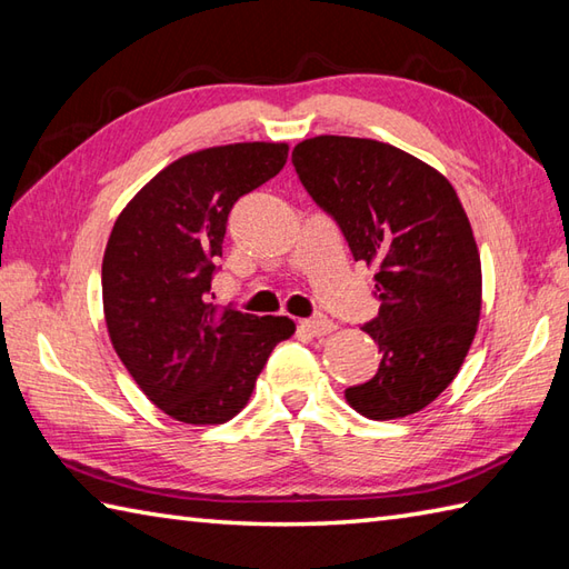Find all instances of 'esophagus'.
Wrapping results in <instances>:
<instances>
[{
	"mask_svg": "<svg viewBox=\"0 0 569 569\" xmlns=\"http://www.w3.org/2000/svg\"><path fill=\"white\" fill-rule=\"evenodd\" d=\"M301 331H307L309 336H328L336 331V323L331 319L326 317H319V319H305L299 323Z\"/></svg>",
	"mask_w": 569,
	"mask_h": 569,
	"instance_id": "obj_1",
	"label": "esophagus"
}]
</instances>
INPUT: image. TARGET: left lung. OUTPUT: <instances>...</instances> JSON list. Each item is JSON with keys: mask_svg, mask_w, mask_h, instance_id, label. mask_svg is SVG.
<instances>
[{"mask_svg": "<svg viewBox=\"0 0 569 569\" xmlns=\"http://www.w3.org/2000/svg\"><path fill=\"white\" fill-rule=\"evenodd\" d=\"M301 184L338 221L352 258L375 270L382 309L362 326L380 370L348 387L365 419L419 413L456 375L482 313V262L443 172L372 138L313 136L295 146Z\"/></svg>", "mask_w": 569, "mask_h": 569, "instance_id": "8db88e82", "label": "left lung"}]
</instances>
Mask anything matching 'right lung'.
<instances>
[{
	"instance_id": "add662e5",
	"label": "right lung",
	"mask_w": 569,
	"mask_h": 569,
	"mask_svg": "<svg viewBox=\"0 0 569 569\" xmlns=\"http://www.w3.org/2000/svg\"><path fill=\"white\" fill-rule=\"evenodd\" d=\"M287 153V143L268 141L194 150L138 189L113 223L102 260L109 340L174 421H231L274 346L297 331L287 317L207 301L231 207L274 178Z\"/></svg>"
}]
</instances>
